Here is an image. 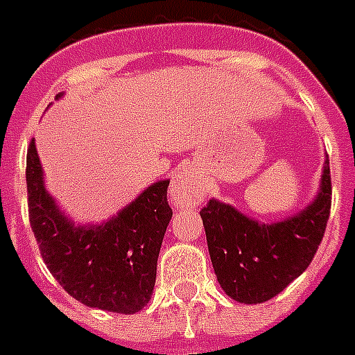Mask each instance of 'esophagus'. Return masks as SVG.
<instances>
[{"label": "esophagus", "mask_w": 355, "mask_h": 355, "mask_svg": "<svg viewBox=\"0 0 355 355\" xmlns=\"http://www.w3.org/2000/svg\"><path fill=\"white\" fill-rule=\"evenodd\" d=\"M171 201L177 207H191L201 199L199 184L189 167H180L175 171L171 180Z\"/></svg>", "instance_id": "34e87169"}]
</instances>
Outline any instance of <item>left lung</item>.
<instances>
[{
	"label": "left lung",
	"mask_w": 355,
	"mask_h": 355,
	"mask_svg": "<svg viewBox=\"0 0 355 355\" xmlns=\"http://www.w3.org/2000/svg\"><path fill=\"white\" fill-rule=\"evenodd\" d=\"M331 175L326 156L320 189L309 207L277 223H259L225 202L201 210L218 283L240 304H262L304 274L328 225Z\"/></svg>",
	"instance_id": "obj_1"
}]
</instances>
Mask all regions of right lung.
<instances>
[{"instance_id":"obj_1","label":"right lung","mask_w":355,"mask_h":355,"mask_svg":"<svg viewBox=\"0 0 355 355\" xmlns=\"http://www.w3.org/2000/svg\"><path fill=\"white\" fill-rule=\"evenodd\" d=\"M26 182L29 223L59 285L87 307L121 315L141 311L153 296L159 248L173 216L169 180L148 186L100 225H74L59 210L44 188L35 139L27 148Z\"/></svg>"}]
</instances>
